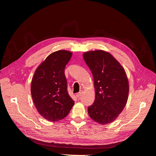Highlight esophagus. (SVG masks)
<instances>
[{
  "mask_svg": "<svg viewBox=\"0 0 156 156\" xmlns=\"http://www.w3.org/2000/svg\"><path fill=\"white\" fill-rule=\"evenodd\" d=\"M82 93H83V91H82V90H81V91H80V92H78V93H77V94H76V97H77V98H79L80 96H81Z\"/></svg>",
  "mask_w": 156,
  "mask_h": 156,
  "instance_id": "obj_1",
  "label": "esophagus"
}]
</instances>
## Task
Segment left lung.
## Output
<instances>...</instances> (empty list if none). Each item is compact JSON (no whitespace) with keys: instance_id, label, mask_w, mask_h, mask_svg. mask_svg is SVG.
Masks as SVG:
<instances>
[{"instance_id":"obj_1","label":"left lung","mask_w":156,"mask_h":156,"mask_svg":"<svg viewBox=\"0 0 156 156\" xmlns=\"http://www.w3.org/2000/svg\"><path fill=\"white\" fill-rule=\"evenodd\" d=\"M83 58L91 70L96 97L88 107L90 117L100 124L112 122L124 109L129 93L128 80L124 69L108 52L88 51Z\"/></svg>"}]
</instances>
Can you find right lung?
I'll use <instances>...</instances> for the list:
<instances>
[{"instance_id": "obj_1", "label": "right lung", "mask_w": 156, "mask_h": 156, "mask_svg": "<svg viewBox=\"0 0 156 156\" xmlns=\"http://www.w3.org/2000/svg\"><path fill=\"white\" fill-rule=\"evenodd\" d=\"M72 53L65 50L49 55L35 71L31 95L37 111L46 120L56 122L66 116L74 105L68 92L64 69Z\"/></svg>"}]
</instances>
